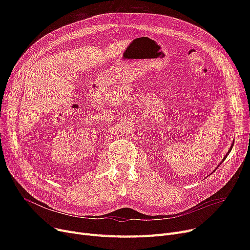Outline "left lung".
Listing matches in <instances>:
<instances>
[{
	"label": "left lung",
	"instance_id": "8db88e82",
	"mask_svg": "<svg viewBox=\"0 0 250 250\" xmlns=\"http://www.w3.org/2000/svg\"><path fill=\"white\" fill-rule=\"evenodd\" d=\"M232 146H233V144H232ZM232 146H231V148H230V149H229V151H228V152H227V154H226V156H225V157H224V158H223V160H222V162H223V161H224V160H225V159H226V158H227V156H228V155H229V153H230V152H231V150H232ZM220 164H221V163H220Z\"/></svg>",
	"mask_w": 250,
	"mask_h": 250
}]
</instances>
